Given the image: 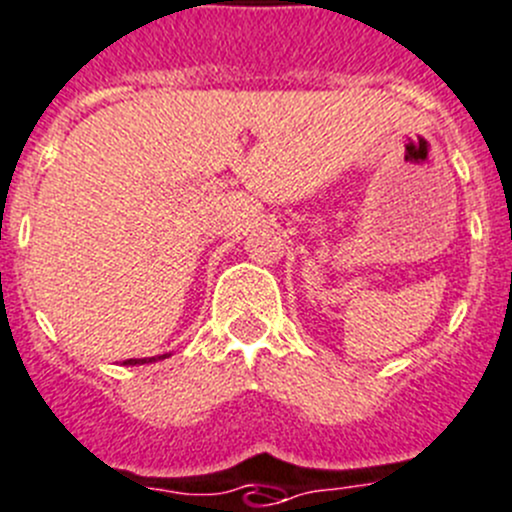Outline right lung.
I'll return each instance as SVG.
<instances>
[{"instance_id": "add662e5", "label": "right lung", "mask_w": 512, "mask_h": 512, "mask_svg": "<svg viewBox=\"0 0 512 512\" xmlns=\"http://www.w3.org/2000/svg\"><path fill=\"white\" fill-rule=\"evenodd\" d=\"M161 358H169V353H164V356H151V358H128V361H123V366H138V364H151V361H161Z\"/></svg>"}]
</instances>
